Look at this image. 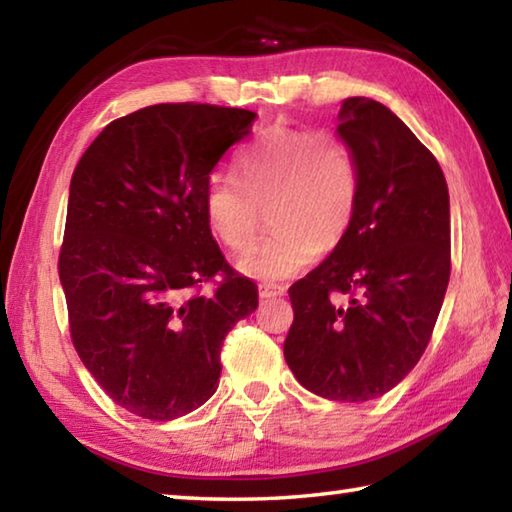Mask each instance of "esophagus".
Masks as SVG:
<instances>
[{
    "label": "esophagus",
    "mask_w": 512,
    "mask_h": 512,
    "mask_svg": "<svg viewBox=\"0 0 512 512\" xmlns=\"http://www.w3.org/2000/svg\"><path fill=\"white\" fill-rule=\"evenodd\" d=\"M284 289L282 284H271V282H264L259 284V296L262 298H275V296H284Z\"/></svg>",
    "instance_id": "esophagus-1"
}]
</instances>
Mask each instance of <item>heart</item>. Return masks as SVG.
<instances>
[{
  "label": "heart",
  "instance_id": "obj_1",
  "mask_svg": "<svg viewBox=\"0 0 512 512\" xmlns=\"http://www.w3.org/2000/svg\"><path fill=\"white\" fill-rule=\"evenodd\" d=\"M237 169L241 184L228 173H214L205 185L203 212L212 235L239 253L252 243L266 206L276 225L237 259L241 273L284 280L350 230L359 178L348 144L336 133L271 126L241 151Z\"/></svg>",
  "mask_w": 512,
  "mask_h": 512
}]
</instances>
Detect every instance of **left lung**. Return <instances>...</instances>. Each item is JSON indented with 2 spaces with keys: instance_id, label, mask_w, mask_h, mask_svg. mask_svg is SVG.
<instances>
[{
  "instance_id": "obj_1",
  "label": "left lung",
  "mask_w": 512,
  "mask_h": 512,
  "mask_svg": "<svg viewBox=\"0 0 512 512\" xmlns=\"http://www.w3.org/2000/svg\"><path fill=\"white\" fill-rule=\"evenodd\" d=\"M359 178L350 230L291 284L284 359L307 391L368 402L395 388L427 350L452 273L449 192L438 160L379 101L339 112Z\"/></svg>"
}]
</instances>
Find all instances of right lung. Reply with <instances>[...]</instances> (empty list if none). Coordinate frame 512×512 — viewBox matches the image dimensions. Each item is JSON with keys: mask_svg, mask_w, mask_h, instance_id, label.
I'll use <instances>...</instances> for the list:
<instances>
[{"mask_svg": "<svg viewBox=\"0 0 512 512\" xmlns=\"http://www.w3.org/2000/svg\"><path fill=\"white\" fill-rule=\"evenodd\" d=\"M255 117L146 106L110 121L74 169L58 255L69 334L110 400L140 418L167 422L210 400L225 336L257 309L203 212L212 169Z\"/></svg>", "mask_w": 512, "mask_h": 512, "instance_id": "add662e5", "label": "right lung"}]
</instances>
